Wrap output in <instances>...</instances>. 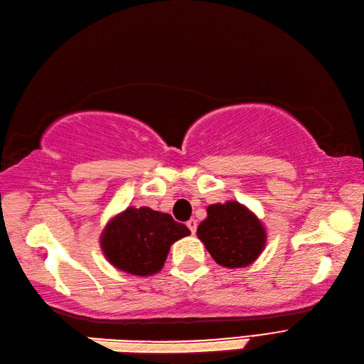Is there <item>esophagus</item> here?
I'll list each match as a JSON object with an SVG mask.
<instances>
[{
  "instance_id": "34e87169",
  "label": "esophagus",
  "mask_w": 364,
  "mask_h": 364,
  "mask_svg": "<svg viewBox=\"0 0 364 364\" xmlns=\"http://www.w3.org/2000/svg\"><path fill=\"white\" fill-rule=\"evenodd\" d=\"M197 220H193V218H191L189 221H188V228H189V230H191V234H195V232H197Z\"/></svg>"
}]
</instances>
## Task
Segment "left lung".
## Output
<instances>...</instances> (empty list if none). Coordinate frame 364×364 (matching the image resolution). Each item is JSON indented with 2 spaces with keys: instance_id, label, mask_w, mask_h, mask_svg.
<instances>
[{
  "instance_id": "1",
  "label": "left lung",
  "mask_w": 364,
  "mask_h": 364,
  "mask_svg": "<svg viewBox=\"0 0 364 364\" xmlns=\"http://www.w3.org/2000/svg\"><path fill=\"white\" fill-rule=\"evenodd\" d=\"M197 235L212 258L225 267L250 264L266 243L262 223L235 201L209 206L208 218L200 223Z\"/></svg>"
}]
</instances>
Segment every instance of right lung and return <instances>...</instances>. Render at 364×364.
I'll list each match as a JSON object with an SVG mask.
<instances>
[{
  "mask_svg": "<svg viewBox=\"0 0 364 364\" xmlns=\"http://www.w3.org/2000/svg\"><path fill=\"white\" fill-rule=\"evenodd\" d=\"M189 234L169 213L127 208L107 225L101 247L119 271L144 277L160 271L171 245Z\"/></svg>",
  "mask_w": 364,
  "mask_h": 364,
  "instance_id": "1",
  "label": "right lung"
}]
</instances>
